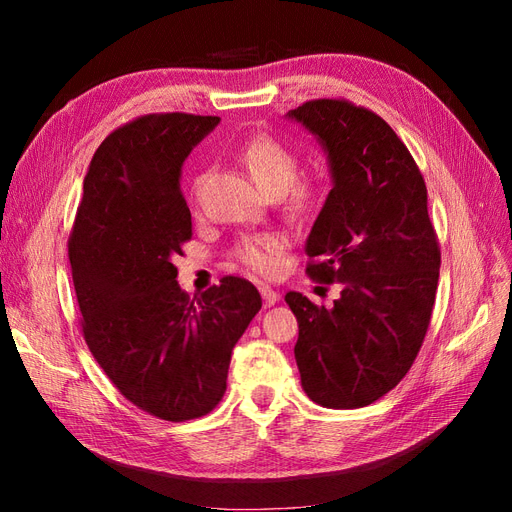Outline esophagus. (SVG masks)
<instances>
[{
	"label": "esophagus",
	"instance_id": "34e87169",
	"mask_svg": "<svg viewBox=\"0 0 512 512\" xmlns=\"http://www.w3.org/2000/svg\"><path fill=\"white\" fill-rule=\"evenodd\" d=\"M260 294H262V301H265V307H271V305H275L277 301H280V294H277L275 290H271L269 286H262Z\"/></svg>",
	"mask_w": 512,
	"mask_h": 512
}]
</instances>
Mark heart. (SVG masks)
I'll return each mask as SVG.
<instances>
[{"label": "heart", "mask_w": 512, "mask_h": 512, "mask_svg": "<svg viewBox=\"0 0 512 512\" xmlns=\"http://www.w3.org/2000/svg\"><path fill=\"white\" fill-rule=\"evenodd\" d=\"M241 160L262 192H267L269 196L284 194V207L292 218H309L320 207V183L314 179H297V153L282 141H277V138L269 134H258L250 138L241 149ZM203 183V175L194 179V198L200 196ZM284 245V237L277 235V232H260V235L245 237L235 245V258L245 269L267 277L280 267Z\"/></svg>", "instance_id": "obj_1"}]
</instances>
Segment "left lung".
Returning <instances> with one entry per match:
<instances>
[{"label":"left lung","instance_id":"obj_1","mask_svg":"<svg viewBox=\"0 0 512 512\" xmlns=\"http://www.w3.org/2000/svg\"><path fill=\"white\" fill-rule=\"evenodd\" d=\"M290 119L329 153L333 190L307 237V275L335 284L333 307L301 292L294 359L307 397L352 410L401 382L427 335L440 277V243L412 153L374 111L344 98L303 102Z\"/></svg>","mask_w":512,"mask_h":512}]
</instances>
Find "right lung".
Instances as JSON below:
<instances>
[{
    "label": "right lung",
    "instance_id": "right-lung-1",
    "mask_svg": "<svg viewBox=\"0 0 512 512\" xmlns=\"http://www.w3.org/2000/svg\"><path fill=\"white\" fill-rule=\"evenodd\" d=\"M218 123L151 113L113 130L91 158L68 239L87 348L123 397L170 423L220 404L232 348L262 307L243 277L200 299L177 284L173 260L192 239L181 164Z\"/></svg>",
    "mask_w": 512,
    "mask_h": 512
}]
</instances>
